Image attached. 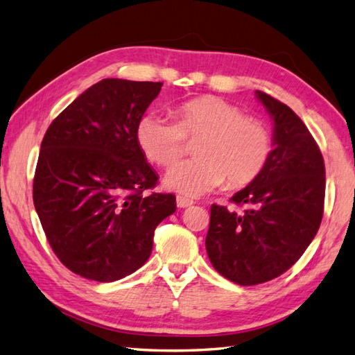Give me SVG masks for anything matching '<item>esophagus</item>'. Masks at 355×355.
Masks as SVG:
<instances>
[{"label": "esophagus", "mask_w": 355, "mask_h": 355, "mask_svg": "<svg viewBox=\"0 0 355 355\" xmlns=\"http://www.w3.org/2000/svg\"><path fill=\"white\" fill-rule=\"evenodd\" d=\"M192 205H193V201H192V200L186 198V197H182V195H178V197H177V206H178L180 209L191 207Z\"/></svg>", "instance_id": "34e87169"}]
</instances>
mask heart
<instances>
[{"label":"heart","instance_id":"obj_1","mask_svg":"<svg viewBox=\"0 0 355 355\" xmlns=\"http://www.w3.org/2000/svg\"><path fill=\"white\" fill-rule=\"evenodd\" d=\"M177 122L160 114H146L137 125V141L149 162L169 168L183 153L184 137L201 135L191 160L168 172L166 186L186 197H201L220 187H243L266 169L273 149L267 126L247 117L236 105L205 96L177 108Z\"/></svg>","mask_w":355,"mask_h":355}]
</instances>
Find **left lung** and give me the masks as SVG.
Returning a JSON list of instances; mask_svg holds the SVG:
<instances>
[{
	"instance_id": "8db88e82",
	"label": "left lung",
	"mask_w": 355,
	"mask_h": 355,
	"mask_svg": "<svg viewBox=\"0 0 355 355\" xmlns=\"http://www.w3.org/2000/svg\"><path fill=\"white\" fill-rule=\"evenodd\" d=\"M256 97L273 119V145L261 175L230 201L244 212L212 205L206 250L214 268L238 285L285 273L318 233L325 201V163L300 117L267 93Z\"/></svg>"
}]
</instances>
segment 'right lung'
Listing matches in <instances>:
<instances>
[{
  "instance_id": "right-lung-1",
  "label": "right lung",
  "mask_w": 355,
  "mask_h": 355,
  "mask_svg": "<svg viewBox=\"0 0 355 355\" xmlns=\"http://www.w3.org/2000/svg\"><path fill=\"white\" fill-rule=\"evenodd\" d=\"M162 85L103 79L44 135L35 209L53 252L82 277L114 282L134 273L149 258L157 225L175 212V195L145 193L158 177L135 135Z\"/></svg>"
}]
</instances>
